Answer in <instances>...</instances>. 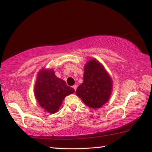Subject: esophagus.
Wrapping results in <instances>:
<instances>
[{"label":"esophagus","mask_w":152,"mask_h":152,"mask_svg":"<svg viewBox=\"0 0 152 152\" xmlns=\"http://www.w3.org/2000/svg\"><path fill=\"white\" fill-rule=\"evenodd\" d=\"M72 87H73V88H74V89L75 91L76 90V88H77V86H76V85H74V86H73Z\"/></svg>","instance_id":"obj_1"}]
</instances>
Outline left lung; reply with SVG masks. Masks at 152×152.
<instances>
[{
  "mask_svg": "<svg viewBox=\"0 0 152 152\" xmlns=\"http://www.w3.org/2000/svg\"><path fill=\"white\" fill-rule=\"evenodd\" d=\"M112 81L104 66L92 58L84 66L83 81L76 90V95L92 109L101 108L109 100Z\"/></svg>",
  "mask_w": 152,
  "mask_h": 152,
  "instance_id": "8db88e82",
  "label": "left lung"
}]
</instances>
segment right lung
Instances as JSON below:
<instances>
[{"label":"right lung","mask_w":152,"mask_h":152,"mask_svg":"<svg viewBox=\"0 0 152 152\" xmlns=\"http://www.w3.org/2000/svg\"><path fill=\"white\" fill-rule=\"evenodd\" d=\"M74 91L56 76L53 69H43L38 72L34 87L35 97L39 105L50 114L57 112L64 98Z\"/></svg>","instance_id":"right-lung-1"}]
</instances>
